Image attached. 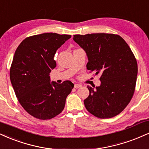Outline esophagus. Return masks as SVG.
<instances>
[{
    "instance_id": "esophagus-1",
    "label": "esophagus",
    "mask_w": 149,
    "mask_h": 149,
    "mask_svg": "<svg viewBox=\"0 0 149 149\" xmlns=\"http://www.w3.org/2000/svg\"><path fill=\"white\" fill-rule=\"evenodd\" d=\"M82 87V85H80V84H75L74 85V87L76 89L80 88V87Z\"/></svg>"
}]
</instances>
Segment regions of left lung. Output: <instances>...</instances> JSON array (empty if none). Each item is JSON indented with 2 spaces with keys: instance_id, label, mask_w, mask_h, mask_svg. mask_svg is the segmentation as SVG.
<instances>
[{
  "instance_id": "obj_1",
  "label": "left lung",
  "mask_w": 149,
  "mask_h": 149,
  "mask_svg": "<svg viewBox=\"0 0 149 149\" xmlns=\"http://www.w3.org/2000/svg\"><path fill=\"white\" fill-rule=\"evenodd\" d=\"M73 40L87 53V69L101 75L99 87L87 86L86 109L101 119L120 114L132 99L137 80V63L130 48L114 34L75 35Z\"/></svg>"
}]
</instances>
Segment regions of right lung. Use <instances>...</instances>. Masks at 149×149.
I'll list each match as a JSON object with an SVG mask.
<instances>
[{
  "label": "right lung",
  "instance_id": "1",
  "mask_svg": "<svg viewBox=\"0 0 149 149\" xmlns=\"http://www.w3.org/2000/svg\"><path fill=\"white\" fill-rule=\"evenodd\" d=\"M71 35L43 33L28 37L14 53L10 77L16 96L24 110L39 119H51L64 110L66 98L74 85L50 81L56 67L54 55Z\"/></svg>",
  "mask_w": 149,
  "mask_h": 149
}]
</instances>
